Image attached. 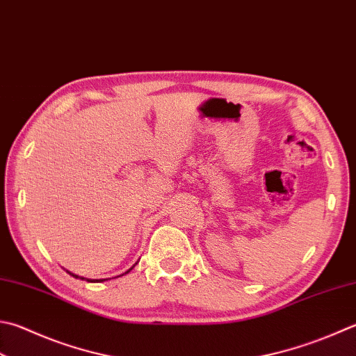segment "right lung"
Instances as JSON below:
<instances>
[{
    "instance_id": "1",
    "label": "right lung",
    "mask_w": 356,
    "mask_h": 356,
    "mask_svg": "<svg viewBox=\"0 0 356 356\" xmlns=\"http://www.w3.org/2000/svg\"><path fill=\"white\" fill-rule=\"evenodd\" d=\"M129 271H130V270H129ZM129 271H127V273H129ZM71 276L79 279V276H76V274H71ZM80 279H83V277H80ZM86 280H88V282H102V280H105V279H86Z\"/></svg>"
}]
</instances>
